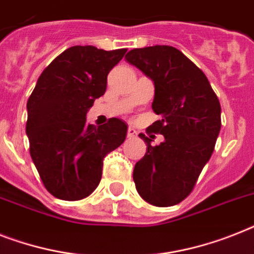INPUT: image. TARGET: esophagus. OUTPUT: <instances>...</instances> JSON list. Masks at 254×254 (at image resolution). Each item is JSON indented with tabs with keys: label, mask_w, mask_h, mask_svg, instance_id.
Returning a JSON list of instances; mask_svg holds the SVG:
<instances>
[{
	"label": "esophagus",
	"mask_w": 254,
	"mask_h": 254,
	"mask_svg": "<svg viewBox=\"0 0 254 254\" xmlns=\"http://www.w3.org/2000/svg\"><path fill=\"white\" fill-rule=\"evenodd\" d=\"M137 137V130L134 127H127V138H134Z\"/></svg>",
	"instance_id": "34e87169"
}]
</instances>
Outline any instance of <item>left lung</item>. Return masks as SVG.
<instances>
[{
	"label": "left lung",
	"instance_id": "obj_1",
	"mask_svg": "<svg viewBox=\"0 0 254 254\" xmlns=\"http://www.w3.org/2000/svg\"><path fill=\"white\" fill-rule=\"evenodd\" d=\"M125 59L154 82L152 111L160 120L148 130L164 141L139 134L147 152L135 163L133 180L146 202L166 207L190 194L209 162L220 131V104L201 69L179 49L154 45L131 49Z\"/></svg>",
	"mask_w": 254,
	"mask_h": 254
}]
</instances>
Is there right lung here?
<instances>
[{"mask_svg":"<svg viewBox=\"0 0 254 254\" xmlns=\"http://www.w3.org/2000/svg\"><path fill=\"white\" fill-rule=\"evenodd\" d=\"M125 53L71 47L45 67L27 102L31 158L57 198L78 201L91 194L102 179L104 156L127 138V125L120 119L98 127L86 123L95 99L106 92L107 75Z\"/></svg>","mask_w":254,"mask_h":254,"instance_id":"add662e5","label":"right lung"}]
</instances>
